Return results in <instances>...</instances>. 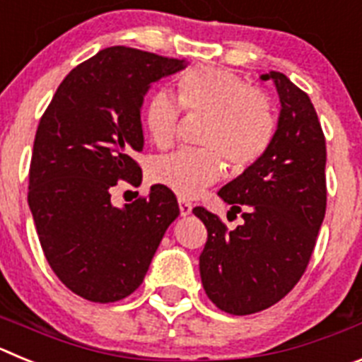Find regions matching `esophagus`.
Returning <instances> with one entry per match:
<instances>
[{"instance_id": "34e87169", "label": "esophagus", "mask_w": 362, "mask_h": 362, "mask_svg": "<svg viewBox=\"0 0 362 362\" xmlns=\"http://www.w3.org/2000/svg\"><path fill=\"white\" fill-rule=\"evenodd\" d=\"M179 212H181V216H183V217L190 216L192 204L188 203V201H185V199H179Z\"/></svg>"}]
</instances>
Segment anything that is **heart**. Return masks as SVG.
Masks as SVG:
<instances>
[{"mask_svg": "<svg viewBox=\"0 0 362 362\" xmlns=\"http://www.w3.org/2000/svg\"><path fill=\"white\" fill-rule=\"evenodd\" d=\"M177 98L175 101L168 92H156L146 105L145 124L153 145L168 148L177 136L181 107L188 114L209 117L201 139L206 150H179L150 166L153 183L179 197H194L216 183L223 172V159L235 172L252 166L276 137L277 117L272 99L230 70L190 69L177 79Z\"/></svg>", "mask_w": 362, "mask_h": 362, "instance_id": "obj_1", "label": "heart"}]
</instances>
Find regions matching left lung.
Here are the masks:
<instances>
[{
    "label": "left lung",
    "instance_id": "8db88e82",
    "mask_svg": "<svg viewBox=\"0 0 362 362\" xmlns=\"http://www.w3.org/2000/svg\"><path fill=\"white\" fill-rule=\"evenodd\" d=\"M281 114L263 158L217 192L243 223L228 230L196 206L209 238L199 255L203 288L219 310L250 315L270 308L299 283L326 212V141L308 94L272 70ZM238 217V216H235Z\"/></svg>",
    "mask_w": 362,
    "mask_h": 362
}]
</instances>
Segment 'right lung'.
<instances>
[{"mask_svg": "<svg viewBox=\"0 0 362 362\" xmlns=\"http://www.w3.org/2000/svg\"><path fill=\"white\" fill-rule=\"evenodd\" d=\"M185 59L129 47L99 50L69 72L37 124L28 206L43 254L66 288L116 303L143 283L166 228L179 216L174 192L153 185L123 209L117 181L141 185V105L153 81Z\"/></svg>", "mask_w": 362, "mask_h": 362, "instance_id": "obj_1", "label": "right lung"}]
</instances>
